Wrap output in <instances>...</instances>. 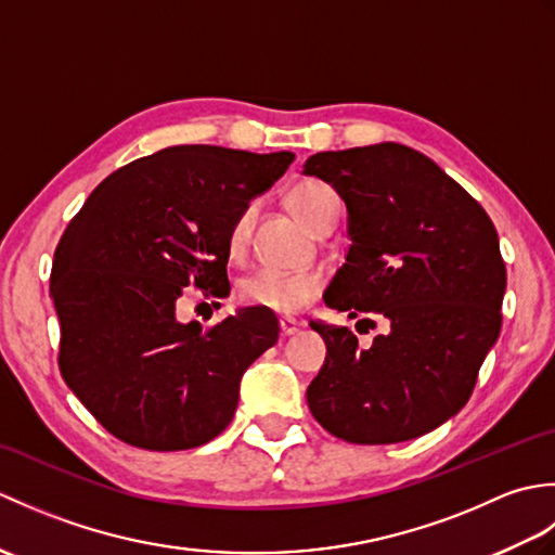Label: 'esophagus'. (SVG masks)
I'll use <instances>...</instances> for the list:
<instances>
[{
    "label": "esophagus",
    "instance_id": "34e87169",
    "mask_svg": "<svg viewBox=\"0 0 555 555\" xmlns=\"http://www.w3.org/2000/svg\"><path fill=\"white\" fill-rule=\"evenodd\" d=\"M279 328H281V336H293L300 328V322L293 320V317H281Z\"/></svg>",
    "mask_w": 555,
    "mask_h": 555
}]
</instances>
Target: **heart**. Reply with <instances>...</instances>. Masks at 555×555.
<instances>
[{"label":"heart","instance_id":"b5f03b06","mask_svg":"<svg viewBox=\"0 0 555 555\" xmlns=\"http://www.w3.org/2000/svg\"><path fill=\"white\" fill-rule=\"evenodd\" d=\"M288 207L300 221L308 223L312 231L322 229L328 219L338 215V197L334 188L320 181H300L288 191ZM253 209L245 207L231 221L227 233V253L231 259H241L247 250L250 238ZM326 286V274L322 269H257L238 281L235 298L245 308H259L276 314H296L308 308L312 300L322 296Z\"/></svg>","mask_w":555,"mask_h":555}]
</instances>
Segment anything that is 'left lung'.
<instances>
[{"label":"left lung","instance_id":"1","mask_svg":"<svg viewBox=\"0 0 555 555\" xmlns=\"http://www.w3.org/2000/svg\"><path fill=\"white\" fill-rule=\"evenodd\" d=\"M305 173L332 183L348 207L352 243L324 302L358 324H386L364 350L348 326L310 322L326 344L310 412L348 443L417 439L467 403L499 338L496 227L463 185L405 145L317 152Z\"/></svg>","mask_w":555,"mask_h":555}]
</instances>
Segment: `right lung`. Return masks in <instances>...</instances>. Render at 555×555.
I'll return each instance as SVG.
<instances>
[{"label":"right lung","instance_id":"right-lung-1","mask_svg":"<svg viewBox=\"0 0 555 555\" xmlns=\"http://www.w3.org/2000/svg\"><path fill=\"white\" fill-rule=\"evenodd\" d=\"M296 159L176 145L107 176L68 221L52 262L59 372L116 439L188 451L233 420L243 372L279 340L247 308L207 328L176 320L188 286L231 291L227 233Z\"/></svg>","mask_w":555,"mask_h":555}]
</instances>
